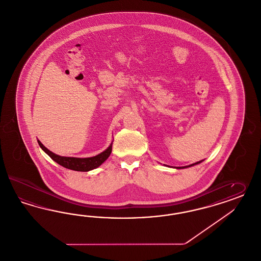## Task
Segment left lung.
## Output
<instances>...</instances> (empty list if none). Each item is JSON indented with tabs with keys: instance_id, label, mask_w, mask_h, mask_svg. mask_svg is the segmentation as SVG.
I'll return each instance as SVG.
<instances>
[{
	"instance_id": "left-lung-1",
	"label": "left lung",
	"mask_w": 261,
	"mask_h": 261,
	"mask_svg": "<svg viewBox=\"0 0 261 261\" xmlns=\"http://www.w3.org/2000/svg\"><path fill=\"white\" fill-rule=\"evenodd\" d=\"M202 161H199V162H197V163H194V164H190V165H187V166H178V167H174V168H176V169H182V168H187V167H191V166H193V165H195V164H200V163H202ZM165 166H168V165H165ZM169 167H170V166H169Z\"/></svg>"
}]
</instances>
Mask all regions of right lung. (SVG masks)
Segmentation results:
<instances>
[{
    "mask_svg": "<svg viewBox=\"0 0 261 261\" xmlns=\"http://www.w3.org/2000/svg\"><path fill=\"white\" fill-rule=\"evenodd\" d=\"M39 147L48 154L49 156L56 162L57 164L68 168L71 169L74 171H82V172H87L90 170H93L95 168H97L99 165L103 164L108 156L112 152V143L108 146L107 150H105L103 152H101L100 154H97L95 156H91V158H74V156H62L59 154H54L53 152H51L48 150L44 145L42 144L39 140H38Z\"/></svg>",
    "mask_w": 261,
    "mask_h": 261,
    "instance_id": "right-lung-1",
    "label": "right lung"
}]
</instances>
